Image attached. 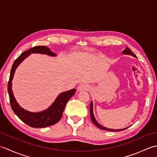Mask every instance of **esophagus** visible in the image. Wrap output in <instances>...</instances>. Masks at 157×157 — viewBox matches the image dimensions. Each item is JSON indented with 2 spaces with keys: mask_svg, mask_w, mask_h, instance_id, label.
I'll return each instance as SVG.
<instances>
[{
  "mask_svg": "<svg viewBox=\"0 0 157 157\" xmlns=\"http://www.w3.org/2000/svg\"><path fill=\"white\" fill-rule=\"evenodd\" d=\"M89 89V86L86 84H82L78 88V90L80 91V90H87Z\"/></svg>",
  "mask_w": 157,
  "mask_h": 157,
  "instance_id": "1",
  "label": "esophagus"
}]
</instances>
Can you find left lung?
Wrapping results in <instances>:
<instances>
[{"instance_id": "obj_1", "label": "left lung", "mask_w": 157, "mask_h": 157, "mask_svg": "<svg viewBox=\"0 0 157 157\" xmlns=\"http://www.w3.org/2000/svg\"><path fill=\"white\" fill-rule=\"evenodd\" d=\"M123 53H124V54H127V55H131L132 56H135V57H136V56L132 52L131 50H130L129 48L126 47L125 49L124 50V51H123ZM90 118H91V120L93 122V123L96 125L97 126L98 128L101 129H104V130H108V131H112V132H115V131H122V130H124V129H126L127 128L125 129H109V128H104V127L101 126V125L99 124V123H97V121H96V119H94V115H93V113H92V102L90 103Z\"/></svg>"}]
</instances>
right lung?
<instances>
[{"mask_svg": "<svg viewBox=\"0 0 157 157\" xmlns=\"http://www.w3.org/2000/svg\"><path fill=\"white\" fill-rule=\"evenodd\" d=\"M31 53H42V54H46L51 56L56 55L48 47L44 46H36L28 50L27 51L21 53V55L13 63L11 73H10L9 80L7 86L10 104H11L13 112L25 124L35 128H46V127L55 124L61 119L67 102L74 95L76 90L73 89L71 90L61 93L56 98L54 103L48 109L40 113H31L21 108L16 102L14 96H13L11 89V81L15 69L19 65V63H21L23 60L27 57Z\"/></svg>", "mask_w": 157, "mask_h": 157, "instance_id": "1", "label": "right lung"}]
</instances>
